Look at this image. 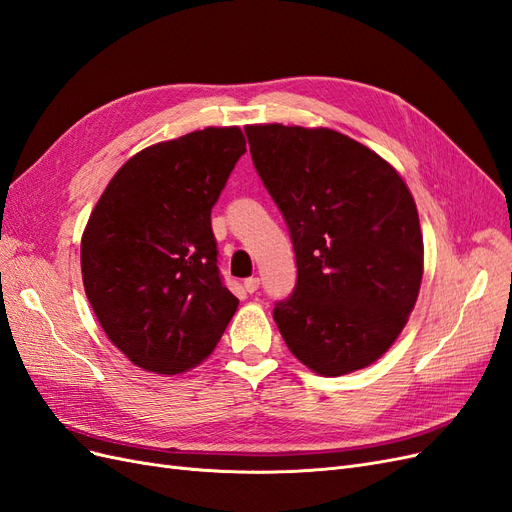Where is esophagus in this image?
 Here are the masks:
<instances>
[{
	"label": "esophagus",
	"instance_id": "1",
	"mask_svg": "<svg viewBox=\"0 0 512 512\" xmlns=\"http://www.w3.org/2000/svg\"><path fill=\"white\" fill-rule=\"evenodd\" d=\"M258 286H260V280H258V277H247V280L243 282V288L247 290V292H256L258 290Z\"/></svg>",
	"mask_w": 512,
	"mask_h": 512
}]
</instances>
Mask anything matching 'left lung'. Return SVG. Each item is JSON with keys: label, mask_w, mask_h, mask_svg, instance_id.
<instances>
[{"label": "left lung", "mask_w": 512, "mask_h": 512, "mask_svg": "<svg viewBox=\"0 0 512 512\" xmlns=\"http://www.w3.org/2000/svg\"><path fill=\"white\" fill-rule=\"evenodd\" d=\"M245 134L297 258V286L273 309L286 346L320 376L371 365L421 290L423 232L408 185L342 132L258 123Z\"/></svg>", "instance_id": "obj_1"}]
</instances>
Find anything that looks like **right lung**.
Returning a JSON list of instances; mask_svg holds the SVG:
<instances>
[{
	"label": "right lung",
	"mask_w": 512,
	"mask_h": 512,
	"mask_svg": "<svg viewBox=\"0 0 512 512\" xmlns=\"http://www.w3.org/2000/svg\"><path fill=\"white\" fill-rule=\"evenodd\" d=\"M243 153L237 126L151 145L117 170L91 211L81 239L85 294L136 367L183 374L207 359L235 316L211 209Z\"/></svg>",
	"instance_id": "add662e5"
}]
</instances>
